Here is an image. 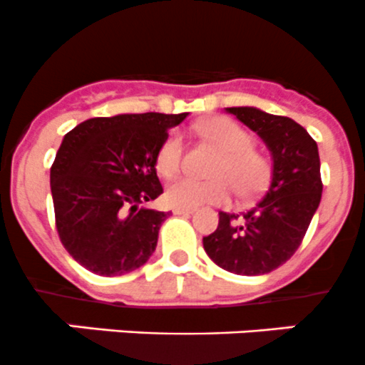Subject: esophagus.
Instances as JSON below:
<instances>
[{
  "label": "esophagus",
  "mask_w": 365,
  "mask_h": 365,
  "mask_svg": "<svg viewBox=\"0 0 365 365\" xmlns=\"http://www.w3.org/2000/svg\"><path fill=\"white\" fill-rule=\"evenodd\" d=\"M193 211L191 207H174V215H191Z\"/></svg>",
  "instance_id": "obj_1"
}]
</instances>
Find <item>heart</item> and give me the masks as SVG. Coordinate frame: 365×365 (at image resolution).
Listing matches in <instances>:
<instances>
[{"instance_id": "heart-1", "label": "heart", "mask_w": 365, "mask_h": 365, "mask_svg": "<svg viewBox=\"0 0 365 365\" xmlns=\"http://www.w3.org/2000/svg\"><path fill=\"white\" fill-rule=\"evenodd\" d=\"M198 131L222 153L212 163V179L184 178L167 187V202L175 207H197L222 204L236 187L240 197H250L262 190L268 179V163L255 153L254 140L241 125L225 117H212L198 124ZM184 143L178 131L165 136L156 153V170L161 178L172 179L182 168Z\"/></svg>"}]
</instances>
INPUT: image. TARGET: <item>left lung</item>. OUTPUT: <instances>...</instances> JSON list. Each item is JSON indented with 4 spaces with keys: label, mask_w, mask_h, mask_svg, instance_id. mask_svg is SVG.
<instances>
[{
    "label": "left lung",
    "mask_w": 365,
    "mask_h": 365,
    "mask_svg": "<svg viewBox=\"0 0 365 365\" xmlns=\"http://www.w3.org/2000/svg\"><path fill=\"white\" fill-rule=\"evenodd\" d=\"M225 111L266 143L273 161L272 179L261 200L248 211H220L218 229L204 237V250L227 272L264 275L293 257L319 205L323 182L317 143L289 117L254 106Z\"/></svg>",
    "instance_id": "8db88e82"
}]
</instances>
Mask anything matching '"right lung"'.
Returning a JSON list of instances; mask_svg holds the SVG:
<instances>
[{"label":"right lung","instance_id":"1","mask_svg":"<svg viewBox=\"0 0 365 365\" xmlns=\"http://www.w3.org/2000/svg\"><path fill=\"white\" fill-rule=\"evenodd\" d=\"M186 115L96 117L63 136L51 167L56 230L83 268L117 277L149 261L168 216L143 205L163 193L156 153Z\"/></svg>","mask_w":365,"mask_h":365}]
</instances>
